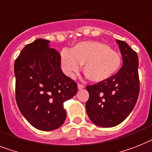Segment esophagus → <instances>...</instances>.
Listing matches in <instances>:
<instances>
[{
    "label": "esophagus",
    "instance_id": "esophagus-1",
    "mask_svg": "<svg viewBox=\"0 0 152 152\" xmlns=\"http://www.w3.org/2000/svg\"><path fill=\"white\" fill-rule=\"evenodd\" d=\"M84 88H85V87H84L82 85H81V84H77V88H78V90L83 89Z\"/></svg>",
    "mask_w": 152,
    "mask_h": 152
}]
</instances>
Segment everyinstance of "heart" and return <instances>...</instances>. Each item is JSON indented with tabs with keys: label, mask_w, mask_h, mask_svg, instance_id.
Segmentation results:
<instances>
[{
	"label": "heart",
	"mask_w": 152,
	"mask_h": 152,
	"mask_svg": "<svg viewBox=\"0 0 152 152\" xmlns=\"http://www.w3.org/2000/svg\"><path fill=\"white\" fill-rule=\"evenodd\" d=\"M122 60L118 53L104 42L85 41L78 42L71 50L63 49L61 64L63 71L73 77L84 64V73L94 82H102L116 75Z\"/></svg>",
	"instance_id": "heart-1"
}]
</instances>
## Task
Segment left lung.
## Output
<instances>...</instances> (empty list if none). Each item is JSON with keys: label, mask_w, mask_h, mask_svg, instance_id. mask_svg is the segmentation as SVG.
Wrapping results in <instances>:
<instances>
[{"label": "left lung", "mask_w": 152, "mask_h": 152, "mask_svg": "<svg viewBox=\"0 0 152 152\" xmlns=\"http://www.w3.org/2000/svg\"><path fill=\"white\" fill-rule=\"evenodd\" d=\"M123 56V66L112 77L86 89L89 99L86 111L91 121L101 127L122 123L134 107L139 95L138 57L124 41L116 39Z\"/></svg>", "instance_id": "1"}]
</instances>
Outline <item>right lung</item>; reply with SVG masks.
Instances as JSON below:
<instances>
[{"label":"right lung","instance_id":"right-lung-1","mask_svg":"<svg viewBox=\"0 0 152 152\" xmlns=\"http://www.w3.org/2000/svg\"><path fill=\"white\" fill-rule=\"evenodd\" d=\"M49 40L26 45L15 62L16 102L35 128L50 131L64 123V103L77 94V84L63 73L60 54Z\"/></svg>","mask_w":152,"mask_h":152}]
</instances>
